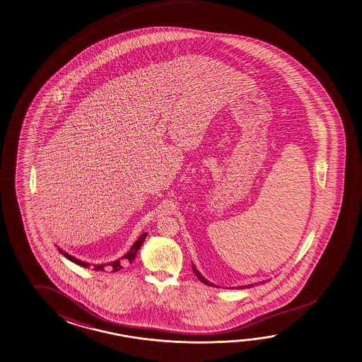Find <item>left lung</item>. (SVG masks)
Returning <instances> with one entry per match:
<instances>
[{"label": "left lung", "instance_id": "8db88e82", "mask_svg": "<svg viewBox=\"0 0 362 362\" xmlns=\"http://www.w3.org/2000/svg\"><path fill=\"white\" fill-rule=\"evenodd\" d=\"M192 272H194V273H195V276H197V278H199V281H200V282L205 283V284H206V286H213V287H216V286H214V284H213V283L208 282V281H206V279H205L204 276H202V274H200V273H199V272H197V268H195V267H194V265H192ZM249 287H251V286H246V288H249ZM241 288H243V287H241Z\"/></svg>", "mask_w": 362, "mask_h": 362}]
</instances>
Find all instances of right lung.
Wrapping results in <instances>:
<instances>
[{"mask_svg": "<svg viewBox=\"0 0 362 362\" xmlns=\"http://www.w3.org/2000/svg\"><path fill=\"white\" fill-rule=\"evenodd\" d=\"M145 237H146V233H143L141 236L139 237L138 240H136V241L134 243V245H132L130 251L126 254L125 257H122V259H119V260H116V262H112L111 264H108L112 272H117V270L122 269V267H124V265H126V264H132V262H134V259L136 257V252H138L139 249H140V246H141L143 243H144ZM61 251V254H62L64 257H67L69 260H71L73 263L78 264V265L83 267V268H89V267H90V264L84 263V262H81V260H78L76 257L69 255V254L65 252V251ZM105 268H107V264H100V265H94V267H93V269L94 270H105Z\"/></svg>", "mask_w": 362, "mask_h": 362, "instance_id": "right-lung-1", "label": "right lung"}]
</instances>
